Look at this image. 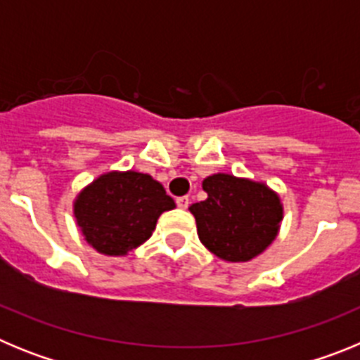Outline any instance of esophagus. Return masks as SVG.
Wrapping results in <instances>:
<instances>
[{"label": "esophagus", "instance_id": "34e87169", "mask_svg": "<svg viewBox=\"0 0 360 360\" xmlns=\"http://www.w3.org/2000/svg\"><path fill=\"white\" fill-rule=\"evenodd\" d=\"M176 205L180 209L189 207V196H180V198H176Z\"/></svg>", "mask_w": 360, "mask_h": 360}]
</instances>
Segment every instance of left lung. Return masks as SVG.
<instances>
[{
    "label": "left lung",
    "mask_w": 360,
    "mask_h": 360,
    "mask_svg": "<svg viewBox=\"0 0 360 360\" xmlns=\"http://www.w3.org/2000/svg\"><path fill=\"white\" fill-rule=\"evenodd\" d=\"M207 200L193 203L198 238L225 262H250L276 240L283 205L262 182L218 173L202 184Z\"/></svg>",
    "instance_id": "obj_1"
}]
</instances>
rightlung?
I'll return each mask as SVG.
<instances>
[{
    "mask_svg": "<svg viewBox=\"0 0 360 360\" xmlns=\"http://www.w3.org/2000/svg\"><path fill=\"white\" fill-rule=\"evenodd\" d=\"M174 209L160 182L136 171H111L86 186L73 203L84 240L97 252L126 256L144 243L158 216Z\"/></svg>",
    "mask_w": 360,
    "mask_h": 360,
    "instance_id": "right-lung-1",
    "label": "right lung"
}]
</instances>
